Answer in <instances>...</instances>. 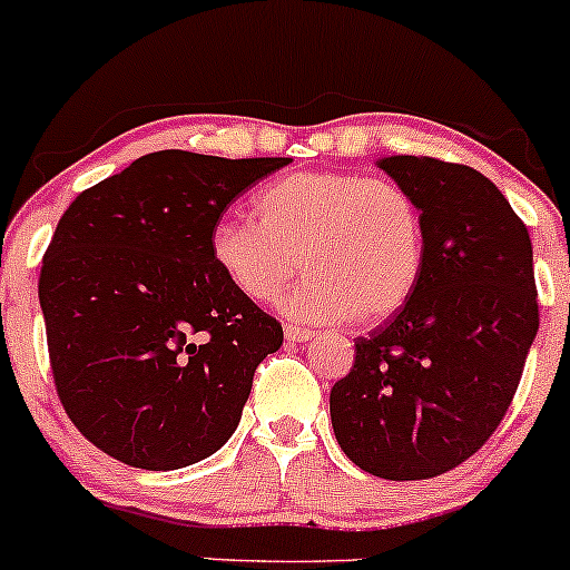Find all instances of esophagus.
Here are the masks:
<instances>
[{"label":"esophagus","instance_id":"34e87169","mask_svg":"<svg viewBox=\"0 0 570 570\" xmlns=\"http://www.w3.org/2000/svg\"><path fill=\"white\" fill-rule=\"evenodd\" d=\"M315 336L309 328H298V325H285V338L287 342H309Z\"/></svg>","mask_w":570,"mask_h":570}]
</instances>
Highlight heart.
Wrapping results in <instances>:
<instances>
[{
	"label": "heart",
	"mask_w": 570,
	"mask_h": 570,
	"mask_svg": "<svg viewBox=\"0 0 570 570\" xmlns=\"http://www.w3.org/2000/svg\"><path fill=\"white\" fill-rule=\"evenodd\" d=\"M255 220L223 217L209 261L253 304L283 298L304 323H382L412 298L425 266V223L404 185L353 171H293L253 199Z\"/></svg>",
	"instance_id": "1"
}]
</instances>
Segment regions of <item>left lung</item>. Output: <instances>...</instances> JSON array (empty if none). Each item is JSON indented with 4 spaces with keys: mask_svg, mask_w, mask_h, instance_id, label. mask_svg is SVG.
I'll return each mask as SVG.
<instances>
[{
    "mask_svg": "<svg viewBox=\"0 0 570 570\" xmlns=\"http://www.w3.org/2000/svg\"><path fill=\"white\" fill-rule=\"evenodd\" d=\"M376 164L420 204L425 266L412 298L355 342L331 423L357 469L412 482L455 469L501 425L539 331L533 247L482 171L428 156Z\"/></svg>",
    "mask_w": 570,
    "mask_h": 570,
    "instance_id": "obj_1",
    "label": "left lung"
}]
</instances>
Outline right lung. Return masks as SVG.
<instances>
[{
	"label": "right lung",
	"mask_w": 570,
	"mask_h": 570,
	"mask_svg": "<svg viewBox=\"0 0 570 570\" xmlns=\"http://www.w3.org/2000/svg\"><path fill=\"white\" fill-rule=\"evenodd\" d=\"M291 158L158 150L69 204L40 272L56 393L101 452L175 471L220 450L283 325L209 261L236 196Z\"/></svg>",
	"instance_id": "right-lung-1"
}]
</instances>
